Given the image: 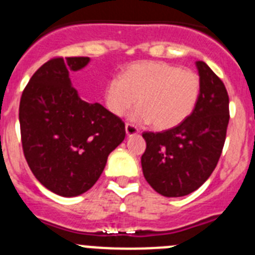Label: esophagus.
<instances>
[{"label": "esophagus", "mask_w": 255, "mask_h": 255, "mask_svg": "<svg viewBox=\"0 0 255 255\" xmlns=\"http://www.w3.org/2000/svg\"><path fill=\"white\" fill-rule=\"evenodd\" d=\"M126 133H127V136H134V134L138 133V128L136 127V126L130 125V123H127L126 125Z\"/></svg>", "instance_id": "obj_1"}]
</instances>
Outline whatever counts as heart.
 <instances>
[{"label": "heart", "mask_w": 255, "mask_h": 255, "mask_svg": "<svg viewBox=\"0 0 255 255\" xmlns=\"http://www.w3.org/2000/svg\"><path fill=\"white\" fill-rule=\"evenodd\" d=\"M201 92L200 77L163 61H138L106 82L104 99L112 114L125 115L137 104L132 119L156 129L181 125L194 112Z\"/></svg>", "instance_id": "1"}]
</instances>
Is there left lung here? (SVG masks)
Segmentation results:
<instances>
[{"label":"left lung","mask_w":255,"mask_h":255,"mask_svg":"<svg viewBox=\"0 0 255 255\" xmlns=\"http://www.w3.org/2000/svg\"><path fill=\"white\" fill-rule=\"evenodd\" d=\"M201 92L194 112L163 132H143L141 165L146 181L167 198L198 190L213 173L222 154L230 121L229 95L204 61H196Z\"/></svg>","instance_id":"8db88e82"}]
</instances>
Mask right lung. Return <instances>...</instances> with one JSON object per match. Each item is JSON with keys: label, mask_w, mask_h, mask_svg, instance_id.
<instances>
[{"label": "right lung", "mask_w": 255, "mask_h": 255, "mask_svg": "<svg viewBox=\"0 0 255 255\" xmlns=\"http://www.w3.org/2000/svg\"><path fill=\"white\" fill-rule=\"evenodd\" d=\"M90 57H54L33 74L19 106L24 156L46 189L72 198L100 178L110 152L126 137L125 123L101 104H88L69 72Z\"/></svg>", "instance_id": "1"}]
</instances>
